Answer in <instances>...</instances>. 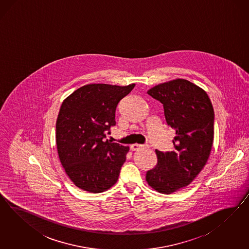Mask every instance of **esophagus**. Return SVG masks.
I'll list each match as a JSON object with an SVG mask.
<instances>
[{
    "label": "esophagus",
    "instance_id": "obj_1",
    "mask_svg": "<svg viewBox=\"0 0 249 249\" xmlns=\"http://www.w3.org/2000/svg\"><path fill=\"white\" fill-rule=\"evenodd\" d=\"M149 145L148 144H144V145H141V144H132L130 145V150L131 151H138L141 148H148Z\"/></svg>",
    "mask_w": 249,
    "mask_h": 249
}]
</instances>
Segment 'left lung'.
I'll list each match as a JSON object with an SVG mask.
<instances>
[{
  "label": "left lung",
  "instance_id": "1",
  "mask_svg": "<svg viewBox=\"0 0 249 249\" xmlns=\"http://www.w3.org/2000/svg\"><path fill=\"white\" fill-rule=\"evenodd\" d=\"M163 105L167 124L176 130L174 151L156 150L158 162L146 181L160 194L170 195L189 185L207 162L213 142L214 112L206 92L177 78L147 92Z\"/></svg>",
  "mask_w": 249,
  "mask_h": 249
}]
</instances>
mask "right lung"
Masks as SVG:
<instances>
[{"label": "right lung", "instance_id": "add662e5", "mask_svg": "<svg viewBox=\"0 0 249 249\" xmlns=\"http://www.w3.org/2000/svg\"><path fill=\"white\" fill-rule=\"evenodd\" d=\"M134 87L89 84L63 101L55 124L57 152L78 188L98 194L118 181L129 148L106 138L116 125L117 106Z\"/></svg>", "mask_w": 249, "mask_h": 249}]
</instances>
